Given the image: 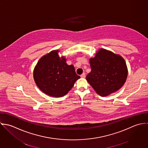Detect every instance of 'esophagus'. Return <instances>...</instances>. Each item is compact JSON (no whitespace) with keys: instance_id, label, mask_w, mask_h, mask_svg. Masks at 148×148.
<instances>
[{"instance_id":"obj_1","label":"esophagus","mask_w":148,"mask_h":148,"mask_svg":"<svg viewBox=\"0 0 148 148\" xmlns=\"http://www.w3.org/2000/svg\"><path fill=\"white\" fill-rule=\"evenodd\" d=\"M80 77H81L82 78H84V77H86V74H85V73H83L80 75Z\"/></svg>"}]
</instances>
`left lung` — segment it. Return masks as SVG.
<instances>
[{"label":"left lung","instance_id":"8db88e82","mask_svg":"<svg viewBox=\"0 0 148 148\" xmlns=\"http://www.w3.org/2000/svg\"><path fill=\"white\" fill-rule=\"evenodd\" d=\"M91 71L86 80L101 97L118 91L125 84L128 74L124 58L111 51L100 49L90 58Z\"/></svg>","mask_w":148,"mask_h":148}]
</instances>
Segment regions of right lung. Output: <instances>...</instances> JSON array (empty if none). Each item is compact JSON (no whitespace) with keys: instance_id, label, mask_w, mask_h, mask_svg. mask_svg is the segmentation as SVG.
<instances>
[{"instance_id":"obj_1","label":"right lung","mask_w":148,"mask_h":148,"mask_svg":"<svg viewBox=\"0 0 148 148\" xmlns=\"http://www.w3.org/2000/svg\"><path fill=\"white\" fill-rule=\"evenodd\" d=\"M58 50H52L43 56L33 71L37 87L45 94L53 97L65 95L80 78L73 65L66 64L65 56L59 57Z\"/></svg>"}]
</instances>
